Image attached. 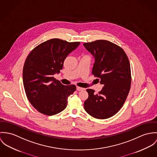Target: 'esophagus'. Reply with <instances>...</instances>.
<instances>
[{
    "label": "esophagus",
    "mask_w": 157,
    "mask_h": 157,
    "mask_svg": "<svg viewBox=\"0 0 157 157\" xmlns=\"http://www.w3.org/2000/svg\"><path fill=\"white\" fill-rule=\"evenodd\" d=\"M76 90H78V91H81V90H85V88H82V87H76Z\"/></svg>",
    "instance_id": "obj_1"
}]
</instances>
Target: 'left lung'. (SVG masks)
<instances>
[{
    "instance_id": "obj_1",
    "label": "left lung",
    "mask_w": 157,
    "mask_h": 157,
    "mask_svg": "<svg viewBox=\"0 0 157 157\" xmlns=\"http://www.w3.org/2000/svg\"><path fill=\"white\" fill-rule=\"evenodd\" d=\"M84 46L94 58L92 74L103 85L98 94L94 90L87 89L88 98L84 109L94 118H109L121 109L130 90L129 59L122 48L107 40L86 43Z\"/></svg>"
}]
</instances>
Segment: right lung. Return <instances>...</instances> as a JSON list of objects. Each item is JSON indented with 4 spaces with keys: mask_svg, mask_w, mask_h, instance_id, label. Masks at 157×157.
<instances>
[{
    "mask_svg": "<svg viewBox=\"0 0 157 157\" xmlns=\"http://www.w3.org/2000/svg\"><path fill=\"white\" fill-rule=\"evenodd\" d=\"M79 44L53 38L36 46L28 55L23 69V86L29 101L38 112L53 116L66 108L68 97L76 87L64 86L53 75L60 72L66 58Z\"/></svg>",
    "mask_w": 157,
    "mask_h": 157,
    "instance_id": "1",
    "label": "right lung"
}]
</instances>
